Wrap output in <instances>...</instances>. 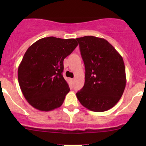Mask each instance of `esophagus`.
Wrapping results in <instances>:
<instances>
[{
	"mask_svg": "<svg viewBox=\"0 0 146 146\" xmlns=\"http://www.w3.org/2000/svg\"><path fill=\"white\" fill-rule=\"evenodd\" d=\"M70 80H71V82H72L74 83V78H71Z\"/></svg>",
	"mask_w": 146,
	"mask_h": 146,
	"instance_id": "1",
	"label": "esophagus"
}]
</instances>
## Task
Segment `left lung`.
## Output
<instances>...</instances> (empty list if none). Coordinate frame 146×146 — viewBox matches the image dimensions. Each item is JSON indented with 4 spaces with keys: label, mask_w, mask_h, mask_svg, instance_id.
I'll use <instances>...</instances> for the list:
<instances>
[{
    "label": "left lung",
    "mask_w": 146,
    "mask_h": 146,
    "mask_svg": "<svg viewBox=\"0 0 146 146\" xmlns=\"http://www.w3.org/2000/svg\"><path fill=\"white\" fill-rule=\"evenodd\" d=\"M85 66V82L76 93L81 104L93 111H107L118 102L126 84L122 57L106 40L78 38Z\"/></svg>",
    "instance_id": "1"
}]
</instances>
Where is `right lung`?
<instances>
[{"mask_svg": "<svg viewBox=\"0 0 146 146\" xmlns=\"http://www.w3.org/2000/svg\"><path fill=\"white\" fill-rule=\"evenodd\" d=\"M78 44L74 38L50 36L38 40L27 49L18 69V80L32 106L44 111L61 106L70 92L62 74L64 59Z\"/></svg>", "mask_w": 146, "mask_h": 146, "instance_id": "1", "label": "right lung"}]
</instances>
